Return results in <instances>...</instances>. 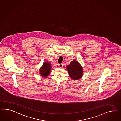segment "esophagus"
Instances as JSON below:
<instances>
[{
  "label": "esophagus",
  "mask_w": 121,
  "mask_h": 121,
  "mask_svg": "<svg viewBox=\"0 0 121 121\" xmlns=\"http://www.w3.org/2000/svg\"><path fill=\"white\" fill-rule=\"evenodd\" d=\"M58 66H59V67L60 68H62L63 67V64L62 63H60V64H58Z\"/></svg>",
  "instance_id": "obj_1"
}]
</instances>
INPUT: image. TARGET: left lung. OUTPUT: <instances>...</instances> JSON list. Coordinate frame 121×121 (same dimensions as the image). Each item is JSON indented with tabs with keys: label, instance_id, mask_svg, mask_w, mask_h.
Returning <instances> with one entry per match:
<instances>
[{
	"label": "left lung",
	"instance_id": "1",
	"mask_svg": "<svg viewBox=\"0 0 121 121\" xmlns=\"http://www.w3.org/2000/svg\"><path fill=\"white\" fill-rule=\"evenodd\" d=\"M69 75L73 80H78L83 75V69L81 65L75 60H73L70 65L66 67Z\"/></svg>",
	"mask_w": 121,
	"mask_h": 121
}]
</instances>
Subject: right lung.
Wrapping results in <instances>:
<instances>
[{"mask_svg": "<svg viewBox=\"0 0 121 121\" xmlns=\"http://www.w3.org/2000/svg\"><path fill=\"white\" fill-rule=\"evenodd\" d=\"M51 69V64L48 62H44L42 67L39 69L40 74L43 77H46L49 75Z\"/></svg>", "mask_w": 121, "mask_h": 121, "instance_id": "1", "label": "right lung"}]
</instances>
